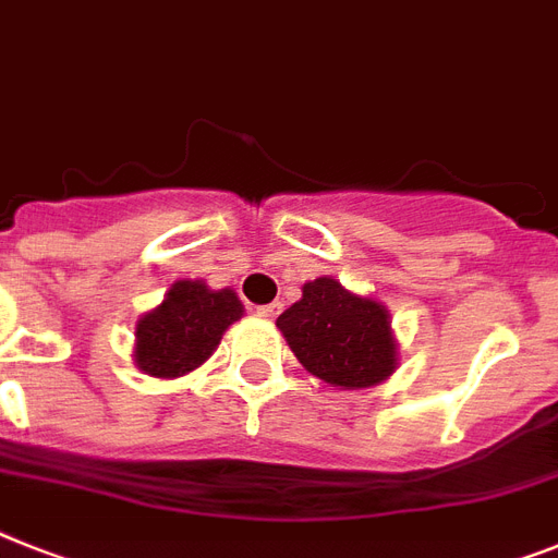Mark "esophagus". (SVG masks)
Listing matches in <instances>:
<instances>
[{"mask_svg": "<svg viewBox=\"0 0 558 558\" xmlns=\"http://www.w3.org/2000/svg\"><path fill=\"white\" fill-rule=\"evenodd\" d=\"M279 311H282V305H279V302H270V305L256 307V313H259L262 319H268V322H274L276 316H279Z\"/></svg>", "mask_w": 558, "mask_h": 558, "instance_id": "esophagus-1", "label": "esophagus"}]
</instances>
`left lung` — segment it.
Here are the masks:
<instances>
[{
  "mask_svg": "<svg viewBox=\"0 0 558 558\" xmlns=\"http://www.w3.org/2000/svg\"><path fill=\"white\" fill-rule=\"evenodd\" d=\"M276 328L302 367L330 388H376L399 367L388 305L353 293L333 276L302 284V299L276 319Z\"/></svg>",
  "mask_w": 558,
  "mask_h": 558,
  "instance_id": "left-lung-1",
  "label": "left lung"
}]
</instances>
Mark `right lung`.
<instances>
[{"instance_id":"add662e5","label":"right lung","mask_w":558,"mask_h":558,"mask_svg":"<svg viewBox=\"0 0 558 558\" xmlns=\"http://www.w3.org/2000/svg\"><path fill=\"white\" fill-rule=\"evenodd\" d=\"M245 316L230 288H207L205 279H177L165 299L136 319L133 365L154 379H179L205 365L225 330Z\"/></svg>"}]
</instances>
